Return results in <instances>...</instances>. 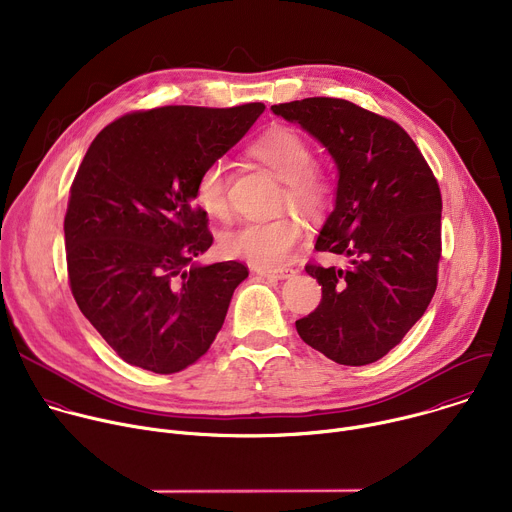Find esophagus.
Listing matches in <instances>:
<instances>
[{
	"instance_id": "1",
	"label": "esophagus",
	"mask_w": 512,
	"mask_h": 512,
	"mask_svg": "<svg viewBox=\"0 0 512 512\" xmlns=\"http://www.w3.org/2000/svg\"><path fill=\"white\" fill-rule=\"evenodd\" d=\"M255 273L261 277H267V279H289V277H294L298 271L291 267H283V269H259L257 267Z\"/></svg>"
}]
</instances>
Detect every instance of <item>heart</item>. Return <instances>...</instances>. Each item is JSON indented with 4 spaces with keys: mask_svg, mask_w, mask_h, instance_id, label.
Wrapping results in <instances>:
<instances>
[{
    "mask_svg": "<svg viewBox=\"0 0 512 512\" xmlns=\"http://www.w3.org/2000/svg\"><path fill=\"white\" fill-rule=\"evenodd\" d=\"M249 154L285 182L287 202L308 216L322 214L330 202V180L312 164L310 143L289 127H271L253 141ZM198 206L212 218H227V166L214 160L200 172L194 188ZM302 241L296 216H281L267 223H245L223 239V251L253 263L259 269L283 265Z\"/></svg>",
    "mask_w": 512,
    "mask_h": 512,
    "instance_id": "b5f03b06",
    "label": "heart"
}]
</instances>
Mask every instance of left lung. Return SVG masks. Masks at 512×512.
I'll use <instances>...</instances> for the list:
<instances>
[{
    "label": "left lung",
    "instance_id": "obj_1",
    "mask_svg": "<svg viewBox=\"0 0 512 512\" xmlns=\"http://www.w3.org/2000/svg\"><path fill=\"white\" fill-rule=\"evenodd\" d=\"M332 156L334 210L318 251L348 265H306L322 302L296 322L300 338L346 367L383 358L427 310L442 257V194L403 127L344 99L312 97L273 105Z\"/></svg>",
    "mask_w": 512,
    "mask_h": 512
}]
</instances>
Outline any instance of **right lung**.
Wrapping results in <instances>:
<instances>
[{
	"instance_id": "1",
	"label": "right lung",
	"mask_w": 512,
	"mask_h": 512,
	"mask_svg": "<svg viewBox=\"0 0 512 512\" xmlns=\"http://www.w3.org/2000/svg\"><path fill=\"white\" fill-rule=\"evenodd\" d=\"M265 111L160 107L125 115L91 143L64 216L72 296L129 364L172 375L223 328L239 261L200 265L212 245L194 204L200 172L223 158Z\"/></svg>"
}]
</instances>
